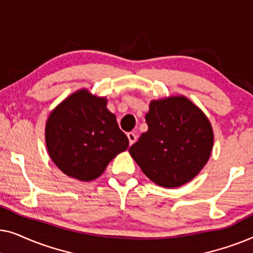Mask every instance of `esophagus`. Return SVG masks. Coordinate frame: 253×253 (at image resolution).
<instances>
[{
	"label": "esophagus",
	"instance_id": "esophagus-1",
	"mask_svg": "<svg viewBox=\"0 0 253 253\" xmlns=\"http://www.w3.org/2000/svg\"><path fill=\"white\" fill-rule=\"evenodd\" d=\"M127 139H129V144L130 145H132L134 141L137 140V136H136V133L134 132H127Z\"/></svg>",
	"mask_w": 253,
	"mask_h": 253
}]
</instances>
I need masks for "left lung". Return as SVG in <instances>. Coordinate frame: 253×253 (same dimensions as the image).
I'll list each match as a JSON object with an SVG mask.
<instances>
[{
  "mask_svg": "<svg viewBox=\"0 0 253 253\" xmlns=\"http://www.w3.org/2000/svg\"><path fill=\"white\" fill-rule=\"evenodd\" d=\"M148 130L129 152L155 184L176 188L191 181L209 160L213 130L198 107L184 96L152 101Z\"/></svg>",
  "mask_w": 253,
  "mask_h": 253,
  "instance_id": "left-lung-1",
  "label": "left lung"
}]
</instances>
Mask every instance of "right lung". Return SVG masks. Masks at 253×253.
<instances>
[{"mask_svg":"<svg viewBox=\"0 0 253 253\" xmlns=\"http://www.w3.org/2000/svg\"><path fill=\"white\" fill-rule=\"evenodd\" d=\"M105 98L74 93L48 117L46 144L54 164L70 177L92 181L129 146Z\"/></svg>","mask_w":253,"mask_h":253,"instance_id":"obj_1","label":"right lung"}]
</instances>
